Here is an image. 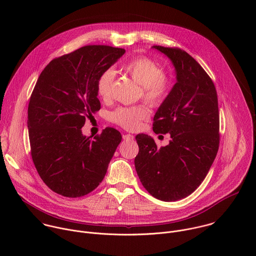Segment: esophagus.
<instances>
[{"label": "esophagus", "mask_w": 256, "mask_h": 256, "mask_svg": "<svg viewBox=\"0 0 256 256\" xmlns=\"http://www.w3.org/2000/svg\"><path fill=\"white\" fill-rule=\"evenodd\" d=\"M122 138H124V140H132L134 136L132 134H126L122 136Z\"/></svg>", "instance_id": "obj_1"}]
</instances>
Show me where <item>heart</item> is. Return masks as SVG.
Returning a JSON list of instances; mask_svg holds the SVG:
<instances>
[{
  "mask_svg": "<svg viewBox=\"0 0 256 256\" xmlns=\"http://www.w3.org/2000/svg\"><path fill=\"white\" fill-rule=\"evenodd\" d=\"M122 70L142 87V97L150 105L160 104L166 97L169 89V80L163 74L160 66L147 58H138L126 62ZM114 72L106 70L97 80V93L106 99L110 96L114 80ZM150 116L147 106L138 105L118 107L112 114V120L128 130L140 128L142 120Z\"/></svg>",
  "mask_w": 256,
  "mask_h": 256,
  "instance_id": "b5f03b06",
  "label": "heart"
}]
</instances>
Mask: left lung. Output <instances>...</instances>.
I'll return each instance as SVG.
<instances>
[{"mask_svg": "<svg viewBox=\"0 0 256 256\" xmlns=\"http://www.w3.org/2000/svg\"><path fill=\"white\" fill-rule=\"evenodd\" d=\"M172 62L176 83L159 106L153 130L170 134L157 148L148 134L136 136L134 167L142 186L154 198L174 202L188 196L206 178L218 149V96L212 79L186 52L154 46Z\"/></svg>", "mask_w": 256, "mask_h": 256, "instance_id": "left-lung-1", "label": "left lung"}]
</instances>
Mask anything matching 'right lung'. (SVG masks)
I'll use <instances>...</instances> for the list:
<instances>
[{
    "mask_svg": "<svg viewBox=\"0 0 256 256\" xmlns=\"http://www.w3.org/2000/svg\"><path fill=\"white\" fill-rule=\"evenodd\" d=\"M124 48L87 46L52 60L42 72L28 105L33 163L44 184L66 198H80L103 180L122 134L106 128L86 136V118L100 109L97 80L124 54Z\"/></svg>",
    "mask_w": 256,
    "mask_h": 256,
    "instance_id": "right-lung-1",
    "label": "right lung"
}]
</instances>
